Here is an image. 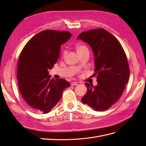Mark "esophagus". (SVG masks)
I'll return each instance as SVG.
<instances>
[{
	"label": "esophagus",
	"instance_id": "obj_1",
	"mask_svg": "<svg viewBox=\"0 0 146 146\" xmlns=\"http://www.w3.org/2000/svg\"><path fill=\"white\" fill-rule=\"evenodd\" d=\"M70 85H71L72 86H75V85H77V82H72L71 83H70Z\"/></svg>",
	"mask_w": 146,
	"mask_h": 146
}]
</instances>
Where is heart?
<instances>
[{
    "label": "heart",
    "mask_w": 146,
    "mask_h": 146,
    "mask_svg": "<svg viewBox=\"0 0 146 146\" xmlns=\"http://www.w3.org/2000/svg\"><path fill=\"white\" fill-rule=\"evenodd\" d=\"M75 48H76V50L78 55H80L83 54V53H85V52L89 53L88 48L85 45L82 44H76V46H75ZM66 52L64 51L62 54V56L63 58L66 56Z\"/></svg>",
    "instance_id": "1"
}]
</instances>
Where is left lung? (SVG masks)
Listing matches in <instances>:
<instances>
[{"instance_id": "1", "label": "left lung", "mask_w": 146, "mask_h": 146, "mask_svg": "<svg viewBox=\"0 0 146 146\" xmlns=\"http://www.w3.org/2000/svg\"><path fill=\"white\" fill-rule=\"evenodd\" d=\"M77 39L87 42L95 56V73L98 85L86 83L84 104L95 111H105L121 98L130 77L125 53L117 39L104 29L82 32Z\"/></svg>"}]
</instances>
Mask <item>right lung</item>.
<instances>
[{"mask_svg": "<svg viewBox=\"0 0 146 146\" xmlns=\"http://www.w3.org/2000/svg\"><path fill=\"white\" fill-rule=\"evenodd\" d=\"M71 36L66 31L43 30L31 38L21 52L17 69L19 90L35 111L49 112L70 86L64 79L51 78L48 70L59 58L60 46Z\"/></svg>", "mask_w": 146, "mask_h": 146, "instance_id": "add662e5", "label": "right lung"}]
</instances>
